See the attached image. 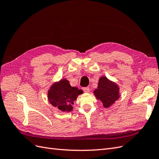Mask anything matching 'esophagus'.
Segmentation results:
<instances>
[{
	"label": "esophagus",
	"mask_w": 159,
	"mask_h": 159,
	"mask_svg": "<svg viewBox=\"0 0 159 159\" xmlns=\"http://www.w3.org/2000/svg\"><path fill=\"white\" fill-rule=\"evenodd\" d=\"M85 92H86V93H88V92H89V87H86V88H83V89H82Z\"/></svg>",
	"instance_id": "esophagus-1"
}]
</instances>
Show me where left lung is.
<instances>
[{"mask_svg": "<svg viewBox=\"0 0 159 159\" xmlns=\"http://www.w3.org/2000/svg\"><path fill=\"white\" fill-rule=\"evenodd\" d=\"M93 93L95 98L102 102L105 108L109 107L120 97L118 85L105 76L99 78L98 88Z\"/></svg>", "mask_w": 159, "mask_h": 159, "instance_id": "left-lung-1", "label": "left lung"}]
</instances>
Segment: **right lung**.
Here are the masks:
<instances>
[{"mask_svg":"<svg viewBox=\"0 0 159 159\" xmlns=\"http://www.w3.org/2000/svg\"><path fill=\"white\" fill-rule=\"evenodd\" d=\"M83 91L71 87L68 80L61 79L53 84L48 91V99L50 104L63 112H70L72 105Z\"/></svg>","mask_w":159,"mask_h":159,"instance_id":"add662e5","label":"right lung"}]
</instances>
